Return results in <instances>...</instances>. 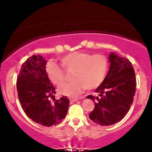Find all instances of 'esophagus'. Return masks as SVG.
Here are the masks:
<instances>
[{
	"instance_id": "obj_1",
	"label": "esophagus",
	"mask_w": 152,
	"mask_h": 152,
	"mask_svg": "<svg viewBox=\"0 0 152 152\" xmlns=\"http://www.w3.org/2000/svg\"><path fill=\"white\" fill-rule=\"evenodd\" d=\"M78 99H69V102H70L71 104H73V103L76 102V101H78Z\"/></svg>"
}]
</instances>
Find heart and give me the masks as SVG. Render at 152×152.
<instances>
[{
	"label": "heart",
	"mask_w": 152,
	"mask_h": 152,
	"mask_svg": "<svg viewBox=\"0 0 152 152\" xmlns=\"http://www.w3.org/2000/svg\"><path fill=\"white\" fill-rule=\"evenodd\" d=\"M67 70L74 71V81L59 88V93L69 97H74L81 94L85 88L94 89L104 81L108 69V61L104 55L88 52L76 51L64 56L61 59ZM46 73L53 84L61 86L64 83V71L56 64L50 63L46 67Z\"/></svg>",
	"instance_id": "1"
}]
</instances>
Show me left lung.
<instances>
[{"label":"left lung","instance_id":"left-lung-1","mask_svg":"<svg viewBox=\"0 0 152 152\" xmlns=\"http://www.w3.org/2000/svg\"><path fill=\"white\" fill-rule=\"evenodd\" d=\"M109 71L95 92L88 95L95 107L88 116L100 126H110L120 121L127 114L136 92L135 72L132 63L114 52L109 56Z\"/></svg>","mask_w":152,"mask_h":152}]
</instances>
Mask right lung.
Segmentation results:
<instances>
[{"label":"right lung","instance_id":"right-lung-1","mask_svg":"<svg viewBox=\"0 0 152 152\" xmlns=\"http://www.w3.org/2000/svg\"><path fill=\"white\" fill-rule=\"evenodd\" d=\"M47 61L42 56H32L23 63L17 78L19 101L32 121L45 126L58 124L67 114L69 99L63 96L55 100V87L47 75ZM50 98H53L52 103Z\"/></svg>","mask_w":152,"mask_h":152}]
</instances>
